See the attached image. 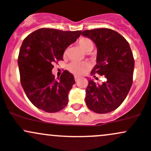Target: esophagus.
Wrapping results in <instances>:
<instances>
[{"label": "esophagus", "mask_w": 151, "mask_h": 151, "mask_svg": "<svg viewBox=\"0 0 151 151\" xmlns=\"http://www.w3.org/2000/svg\"><path fill=\"white\" fill-rule=\"evenodd\" d=\"M79 79V77H78V76H75V81H78Z\"/></svg>", "instance_id": "1"}]
</instances>
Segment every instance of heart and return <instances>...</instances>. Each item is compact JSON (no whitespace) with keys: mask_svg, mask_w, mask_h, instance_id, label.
<instances>
[{"mask_svg":"<svg viewBox=\"0 0 151 151\" xmlns=\"http://www.w3.org/2000/svg\"><path fill=\"white\" fill-rule=\"evenodd\" d=\"M79 47L83 51L88 53L93 50V43L90 39L82 37L78 42ZM90 68L88 63L86 62H72L68 65V69L70 73L76 76H81L87 71Z\"/></svg>","mask_w":151,"mask_h":151,"instance_id":"b5f03b06","label":"heart"}]
</instances>
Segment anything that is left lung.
<instances>
[{
    "label": "left lung",
    "instance_id": "left-lung-1",
    "mask_svg": "<svg viewBox=\"0 0 151 151\" xmlns=\"http://www.w3.org/2000/svg\"><path fill=\"white\" fill-rule=\"evenodd\" d=\"M95 43L96 64L91 73L103 76L104 81L96 83L89 79L86 89L87 106L99 114H106L119 107L132 84L134 61L129 43L110 29L85 30L81 33Z\"/></svg>",
    "mask_w": 151,
    "mask_h": 151
}]
</instances>
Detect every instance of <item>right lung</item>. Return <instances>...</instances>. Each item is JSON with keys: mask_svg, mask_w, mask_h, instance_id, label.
Segmentation results:
<instances>
[{"mask_svg": "<svg viewBox=\"0 0 151 151\" xmlns=\"http://www.w3.org/2000/svg\"><path fill=\"white\" fill-rule=\"evenodd\" d=\"M81 31L42 28L28 35L18 58L21 83L36 107L52 113L65 107L68 93L75 83L74 76L64 70L59 78L52 73L53 63L63 60L65 50L80 37Z\"/></svg>", "mask_w": 151, "mask_h": 151, "instance_id": "1", "label": "right lung"}]
</instances>
